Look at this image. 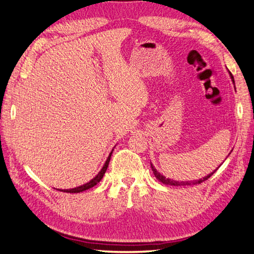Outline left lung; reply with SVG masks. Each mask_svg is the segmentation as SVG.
Here are the masks:
<instances>
[{
	"label": "left lung",
	"mask_w": 254,
	"mask_h": 254,
	"mask_svg": "<svg viewBox=\"0 0 254 254\" xmlns=\"http://www.w3.org/2000/svg\"><path fill=\"white\" fill-rule=\"evenodd\" d=\"M229 72H230V71H229ZM230 76H231L232 81H233V84H234L233 75H232L231 72H230ZM234 87H235V86H234ZM150 163H151V162H150ZM151 169H152L153 174H154V176H156V178H157L158 180H160V182H161L162 184H165V185H171V186H186V185H197V184H200V183L205 182V180H207V179L210 177V176H212V175L215 173V171L217 170V169L214 170L213 173H210L209 175L205 176V177L200 178V179H198V180H192V182H178V180H174V179H170V178H166L165 176L161 175L156 168H154L152 163H151Z\"/></svg>",
	"instance_id": "8db88e82"
}]
</instances>
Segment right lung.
Instances as JSON below:
<instances>
[{
	"label": "right lung",
	"mask_w": 254,
	"mask_h": 254,
	"mask_svg": "<svg viewBox=\"0 0 254 254\" xmlns=\"http://www.w3.org/2000/svg\"><path fill=\"white\" fill-rule=\"evenodd\" d=\"M112 152H113V150H112V151H111L110 156L107 157L106 161H105V163H104V166L102 167V169H101L100 173H98L92 180H89L88 183H86V184H84V185H80V186H78V187L70 188V189H62V191H64V192H70V194H75V192H81V191H84V190H87V189L92 188V187L95 186V185H97L98 183L101 182V179L103 178V176H104L105 171H106V169H107V167H109V163H110V160H111Z\"/></svg>",
	"instance_id": "obj_1"
}]
</instances>
